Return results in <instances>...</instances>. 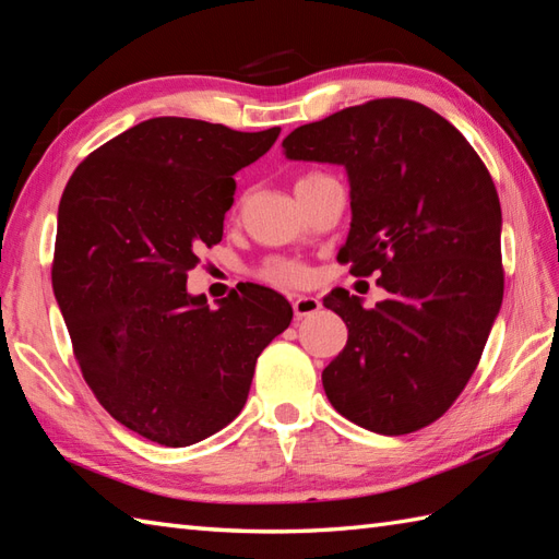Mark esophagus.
Instances as JSON below:
<instances>
[{"label":"esophagus","mask_w":559,"mask_h":559,"mask_svg":"<svg viewBox=\"0 0 559 559\" xmlns=\"http://www.w3.org/2000/svg\"><path fill=\"white\" fill-rule=\"evenodd\" d=\"M322 310V302L314 295H298V298H293V312L298 319L302 317H312Z\"/></svg>","instance_id":"1"}]
</instances>
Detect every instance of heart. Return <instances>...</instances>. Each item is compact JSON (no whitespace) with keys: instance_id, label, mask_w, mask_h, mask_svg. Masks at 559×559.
<instances>
[{"instance_id":"1","label":"heart","mask_w":559,"mask_h":559,"mask_svg":"<svg viewBox=\"0 0 559 559\" xmlns=\"http://www.w3.org/2000/svg\"><path fill=\"white\" fill-rule=\"evenodd\" d=\"M305 177H310V175H305ZM261 276L273 281V283H302L307 271L300 264H290V261H271V264H266L264 271H261Z\"/></svg>"}]
</instances>
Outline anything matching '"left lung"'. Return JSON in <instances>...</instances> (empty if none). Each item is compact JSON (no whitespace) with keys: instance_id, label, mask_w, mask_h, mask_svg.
Instances as JSON below:
<instances>
[{"instance_id":"obj_1","label":"left lung","mask_w":559,"mask_h":559,"mask_svg":"<svg viewBox=\"0 0 559 559\" xmlns=\"http://www.w3.org/2000/svg\"><path fill=\"white\" fill-rule=\"evenodd\" d=\"M283 151L346 168L353 218L338 261L386 290L370 310L343 288L324 298L348 326L322 372L331 406L377 435L420 430L468 384L502 307L492 177L454 124L403 98L302 124Z\"/></svg>"}]
</instances>
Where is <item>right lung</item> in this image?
I'll return each mask as SVG.
<instances>
[{
    "label": "right lung",
    "mask_w": 559,
    "mask_h": 559,
    "mask_svg": "<svg viewBox=\"0 0 559 559\" xmlns=\"http://www.w3.org/2000/svg\"><path fill=\"white\" fill-rule=\"evenodd\" d=\"M278 134L153 117L93 151L64 187L57 305L100 406L151 442L189 447L233 423L261 350L290 324V302L264 286L216 310L187 293L199 249L221 242L235 173Z\"/></svg>",
    "instance_id": "obj_1"
}]
</instances>
